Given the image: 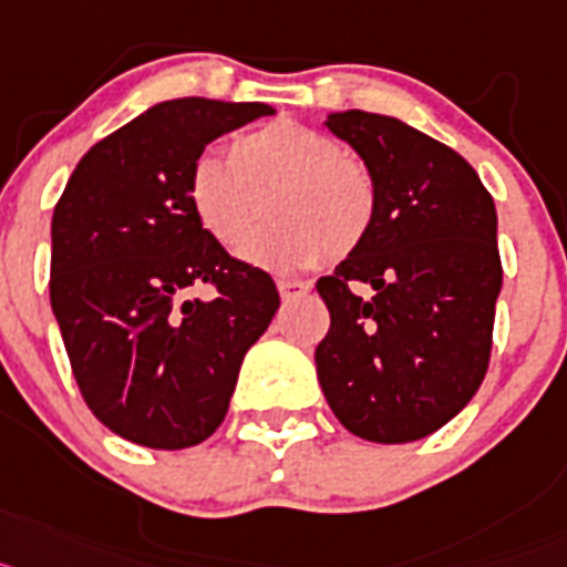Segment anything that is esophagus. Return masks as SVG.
Wrapping results in <instances>:
<instances>
[{
	"label": "esophagus",
	"mask_w": 567,
	"mask_h": 567,
	"mask_svg": "<svg viewBox=\"0 0 567 567\" xmlns=\"http://www.w3.org/2000/svg\"><path fill=\"white\" fill-rule=\"evenodd\" d=\"M277 288H279V297H282L285 302H290V299L305 297V293L311 290V282H293V279H279Z\"/></svg>",
	"instance_id": "1"
}]
</instances>
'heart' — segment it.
<instances>
[{"instance_id": "b5f03b06", "label": "heart", "mask_w": 567, "mask_h": 567, "mask_svg": "<svg viewBox=\"0 0 567 567\" xmlns=\"http://www.w3.org/2000/svg\"><path fill=\"white\" fill-rule=\"evenodd\" d=\"M188 202L223 248H239L268 208L274 223L245 245V259L299 270L322 254L342 259L365 243L379 188L365 162L344 154L333 136L277 120L236 136L228 162L199 156L188 174Z\"/></svg>"}]
</instances>
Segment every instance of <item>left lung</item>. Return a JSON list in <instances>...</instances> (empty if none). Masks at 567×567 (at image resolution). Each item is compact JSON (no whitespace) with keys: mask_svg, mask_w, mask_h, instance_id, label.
Instances as JSON below:
<instances>
[{"mask_svg":"<svg viewBox=\"0 0 567 567\" xmlns=\"http://www.w3.org/2000/svg\"><path fill=\"white\" fill-rule=\"evenodd\" d=\"M324 125L377 179L373 230L317 282L331 311L317 377L337 420L396 445L451 422L491 362L502 262L496 208L454 147L393 116L331 113ZM353 281L374 297L357 298Z\"/></svg>","mask_w":567,"mask_h":567,"instance_id":"left-lung-1","label":"left lung"}]
</instances>
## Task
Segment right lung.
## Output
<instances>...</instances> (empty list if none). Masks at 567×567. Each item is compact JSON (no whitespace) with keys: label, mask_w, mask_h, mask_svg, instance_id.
<instances>
[{"label":"right lung","mask_w":567,"mask_h":567,"mask_svg":"<svg viewBox=\"0 0 567 567\" xmlns=\"http://www.w3.org/2000/svg\"><path fill=\"white\" fill-rule=\"evenodd\" d=\"M277 113L262 102H159L79 159L51 223V308L93 416L156 451L223 425L250 344L279 293L210 239L188 202L216 136ZM210 284L215 297L190 300Z\"/></svg>","instance_id":"right-lung-1"}]
</instances>
